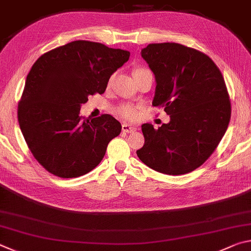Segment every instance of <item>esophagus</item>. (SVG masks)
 <instances>
[{"instance_id": "1", "label": "esophagus", "mask_w": 251, "mask_h": 251, "mask_svg": "<svg viewBox=\"0 0 251 251\" xmlns=\"http://www.w3.org/2000/svg\"><path fill=\"white\" fill-rule=\"evenodd\" d=\"M122 131H123V132H126V133H133L134 131H137V126L126 125V123H123Z\"/></svg>"}]
</instances>
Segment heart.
Listing matches in <instances>:
<instances>
[{
  "mask_svg": "<svg viewBox=\"0 0 251 251\" xmlns=\"http://www.w3.org/2000/svg\"><path fill=\"white\" fill-rule=\"evenodd\" d=\"M138 70H142V69H138ZM118 113L120 114L121 117L126 118V119H133V118L137 117L138 110L135 109L133 105L122 104L118 108Z\"/></svg>",
  "mask_w": 251,
  "mask_h": 251,
  "instance_id": "heart-1",
  "label": "heart"
}]
</instances>
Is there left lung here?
<instances>
[{"label": "left lung", "mask_w": 251, "mask_h": 251, "mask_svg": "<svg viewBox=\"0 0 251 251\" xmlns=\"http://www.w3.org/2000/svg\"><path fill=\"white\" fill-rule=\"evenodd\" d=\"M142 58L155 77L152 104L170 122L142 125L139 159L157 172L190 173L212 155L230 120V101L221 70L207 55L176 43L149 44Z\"/></svg>", "instance_id": "obj_1"}]
</instances>
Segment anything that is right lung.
<instances>
[{
    "instance_id": "1",
    "label": "right lung",
    "mask_w": 251,
    "mask_h": 251,
    "mask_svg": "<svg viewBox=\"0 0 251 251\" xmlns=\"http://www.w3.org/2000/svg\"><path fill=\"white\" fill-rule=\"evenodd\" d=\"M130 52L100 43L75 41L45 52L26 77L17 118L35 159L63 178L78 177L103 159L108 143L121 132L110 114L79 116L88 96L103 94L109 78Z\"/></svg>"
}]
</instances>
